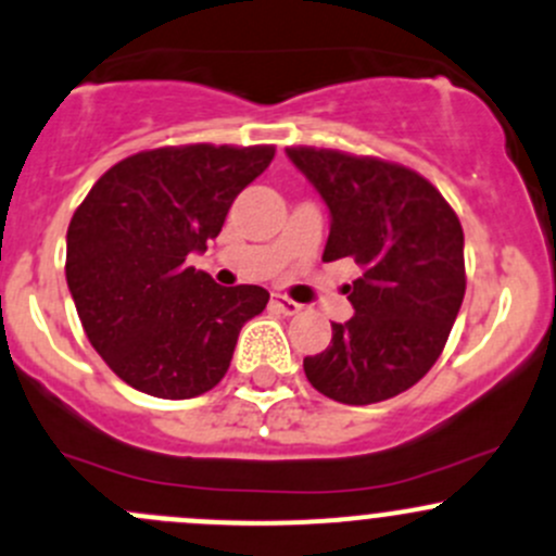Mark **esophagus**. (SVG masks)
I'll return each mask as SVG.
<instances>
[{"label": "esophagus", "instance_id": "1", "mask_svg": "<svg viewBox=\"0 0 556 556\" xmlns=\"http://www.w3.org/2000/svg\"><path fill=\"white\" fill-rule=\"evenodd\" d=\"M271 306L282 312V315H299L301 312V304H295V301H290L288 295L282 293H271Z\"/></svg>", "mask_w": 556, "mask_h": 556}]
</instances>
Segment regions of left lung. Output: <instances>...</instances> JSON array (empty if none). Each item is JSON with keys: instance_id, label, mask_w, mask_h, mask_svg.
Listing matches in <instances>:
<instances>
[{"instance_id": "obj_1", "label": "left lung", "mask_w": 556, "mask_h": 556, "mask_svg": "<svg viewBox=\"0 0 556 556\" xmlns=\"http://www.w3.org/2000/svg\"><path fill=\"white\" fill-rule=\"evenodd\" d=\"M331 212L323 261L353 257L364 274L344 288L355 315L331 323V344L306 355V380L342 404L407 391L443 353L465 299V233L421 174L380 157L288 147Z\"/></svg>"}]
</instances>
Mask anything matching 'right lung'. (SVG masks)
<instances>
[{
  "label": "right lung",
  "mask_w": 556,
  "mask_h": 556,
  "mask_svg": "<svg viewBox=\"0 0 556 556\" xmlns=\"http://www.w3.org/2000/svg\"><path fill=\"white\" fill-rule=\"evenodd\" d=\"M274 147H163L97 179L67 228V288L91 348L135 391L192 399L228 371L236 339L261 315L257 285L219 288L190 266Z\"/></svg>",
  "instance_id": "add662e5"
}]
</instances>
